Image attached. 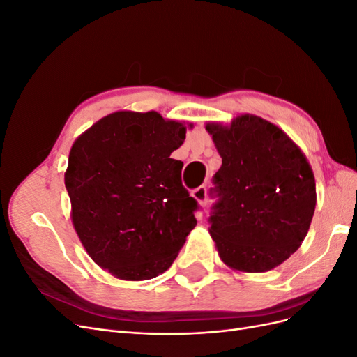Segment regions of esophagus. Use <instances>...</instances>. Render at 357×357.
Returning <instances> with one entry per match:
<instances>
[{
    "label": "esophagus",
    "mask_w": 357,
    "mask_h": 357,
    "mask_svg": "<svg viewBox=\"0 0 357 357\" xmlns=\"http://www.w3.org/2000/svg\"><path fill=\"white\" fill-rule=\"evenodd\" d=\"M192 197L195 198L199 204H205V202H207V188L199 186L197 189H193L192 190Z\"/></svg>",
    "instance_id": "obj_1"
}]
</instances>
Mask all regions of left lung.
<instances>
[{
	"label": "left lung",
	"mask_w": 357,
	"mask_h": 357,
	"mask_svg": "<svg viewBox=\"0 0 357 357\" xmlns=\"http://www.w3.org/2000/svg\"><path fill=\"white\" fill-rule=\"evenodd\" d=\"M205 129L222 156L210 195V235L222 261L265 273L295 253L316 208V181L299 147L264 119L243 114Z\"/></svg>",
	"instance_id": "left-lung-1"
}]
</instances>
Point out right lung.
Returning <instances> with one entry per match:
<instances>
[{"label":"right lung","mask_w":357,"mask_h":357,"mask_svg":"<svg viewBox=\"0 0 357 357\" xmlns=\"http://www.w3.org/2000/svg\"><path fill=\"white\" fill-rule=\"evenodd\" d=\"M186 126L159 113L117 112L75 139L66 172L73 225L96 265L122 280L171 266L197 226L198 201L171 158Z\"/></svg>","instance_id":"obj_1"}]
</instances>
